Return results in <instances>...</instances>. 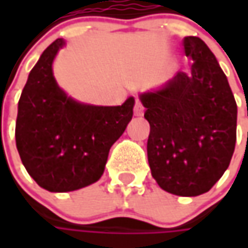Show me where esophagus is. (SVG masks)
I'll return each mask as SVG.
<instances>
[{
  "label": "esophagus",
  "instance_id": "obj_1",
  "mask_svg": "<svg viewBox=\"0 0 248 248\" xmlns=\"http://www.w3.org/2000/svg\"><path fill=\"white\" fill-rule=\"evenodd\" d=\"M143 111H145V108H143L142 102L137 99L135 100V105H134V114L135 116H143Z\"/></svg>",
  "mask_w": 248,
  "mask_h": 248
}]
</instances>
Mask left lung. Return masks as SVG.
Segmentation results:
<instances>
[{
    "label": "left lung",
    "mask_w": 248,
    "mask_h": 248,
    "mask_svg": "<svg viewBox=\"0 0 248 248\" xmlns=\"http://www.w3.org/2000/svg\"><path fill=\"white\" fill-rule=\"evenodd\" d=\"M190 73H176L163 90L140 95L150 124L148 160L161 189L176 196L208 192L224 175L236 145L237 106L214 53L185 37Z\"/></svg>",
    "instance_id": "1"
}]
</instances>
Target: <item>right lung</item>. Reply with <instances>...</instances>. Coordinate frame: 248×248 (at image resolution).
I'll return each mask as SVG.
<instances>
[{
    "label": "right lung",
    "instance_id": "add662e5",
    "mask_svg": "<svg viewBox=\"0 0 248 248\" xmlns=\"http://www.w3.org/2000/svg\"><path fill=\"white\" fill-rule=\"evenodd\" d=\"M63 44L62 38L55 40L29 74L15 128L24 168L49 192H72L99 179L135 103L128 98L121 106H90L67 98L52 73Z\"/></svg>",
    "mask_w": 248,
    "mask_h": 248
}]
</instances>
